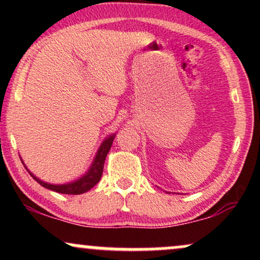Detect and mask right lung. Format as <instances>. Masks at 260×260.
I'll return each instance as SVG.
<instances>
[{
	"mask_svg": "<svg viewBox=\"0 0 260 260\" xmlns=\"http://www.w3.org/2000/svg\"><path fill=\"white\" fill-rule=\"evenodd\" d=\"M115 135H110L107 139H105L104 142L100 148H99L98 153H96V156L92 161V164L90 166V169L88 170V172L82 176L81 178H78L75 182H71V183H66V184H50L47 183V182L41 181L40 178H37L36 176H34L28 171V174L32 176V178L35 181L38 182L42 187L50 189V190L56 191V193H61V194H70V195H78V194H83L85 191L90 190V189L94 187L95 184L99 183V181L101 179L102 176V171H104V164L106 156H107L108 152H110L112 143H113Z\"/></svg>",
	"mask_w": 260,
	"mask_h": 260,
	"instance_id": "obj_1",
	"label": "right lung"
}]
</instances>
